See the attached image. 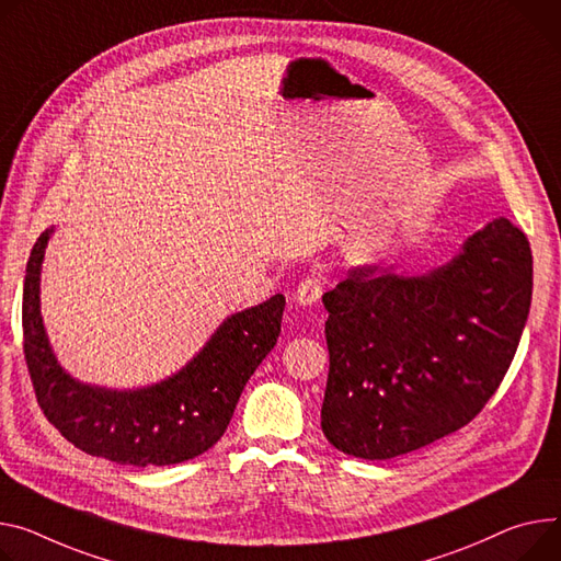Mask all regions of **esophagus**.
I'll return each mask as SVG.
<instances>
[{"instance_id":"esophagus-1","label":"esophagus","mask_w":561,"mask_h":561,"mask_svg":"<svg viewBox=\"0 0 561 561\" xmlns=\"http://www.w3.org/2000/svg\"><path fill=\"white\" fill-rule=\"evenodd\" d=\"M321 291H323L321 278L319 276H308V278H304V280L298 283V287L294 291V300H296L300 308H310V306L317 304Z\"/></svg>"}]
</instances>
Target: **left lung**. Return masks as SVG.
Wrapping results in <instances>:
<instances>
[{"mask_svg": "<svg viewBox=\"0 0 561 561\" xmlns=\"http://www.w3.org/2000/svg\"><path fill=\"white\" fill-rule=\"evenodd\" d=\"M530 298V244L507 218L469 236L447 265L426 274L348 270L323 294L328 443L386 460L465 426L503 381Z\"/></svg>", "mask_w": 561, "mask_h": 561, "instance_id": "1", "label": "left lung"}]
</instances>
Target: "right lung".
I'll list each match as a JSON object with an SVG mask.
<instances>
[{
    "label": "right lung",
    "mask_w": 561,
    "mask_h": 561,
    "mask_svg": "<svg viewBox=\"0 0 561 561\" xmlns=\"http://www.w3.org/2000/svg\"><path fill=\"white\" fill-rule=\"evenodd\" d=\"M56 227L33 244L22 294L24 357L37 404L84 454L121 465H178L222 438L253 370L280 334L285 296L227 317L175 375L141 389H105L71 377L39 312V274Z\"/></svg>",
    "instance_id": "obj_1"
}]
</instances>
